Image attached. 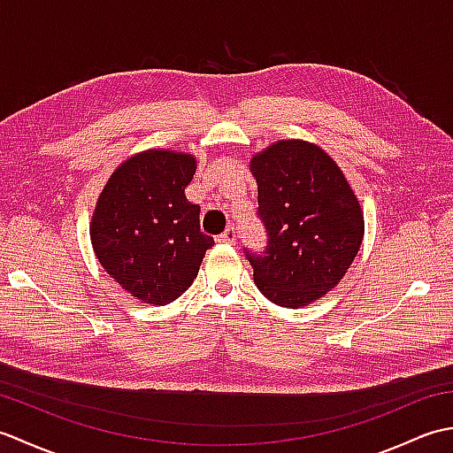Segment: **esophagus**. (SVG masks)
Wrapping results in <instances>:
<instances>
[{"label": "esophagus", "instance_id": "esophagus-1", "mask_svg": "<svg viewBox=\"0 0 453 453\" xmlns=\"http://www.w3.org/2000/svg\"><path fill=\"white\" fill-rule=\"evenodd\" d=\"M235 239H237V229H235V227H227L226 232L218 237V242H219V243L234 245V243H235Z\"/></svg>", "mask_w": 453, "mask_h": 453}]
</instances>
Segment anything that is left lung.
Masks as SVG:
<instances>
[{
    "label": "left lung",
    "instance_id": "left-lung-1",
    "mask_svg": "<svg viewBox=\"0 0 453 453\" xmlns=\"http://www.w3.org/2000/svg\"><path fill=\"white\" fill-rule=\"evenodd\" d=\"M268 242L247 253L258 290L280 307L310 305L342 280L364 239V210L317 143L278 140L249 163Z\"/></svg>",
    "mask_w": 453,
    "mask_h": 453
}]
</instances>
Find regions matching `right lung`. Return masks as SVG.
Wrapping results in <instances>:
<instances>
[{
    "label": "right lung",
    "mask_w": 453,
    "mask_h": 453,
    "mask_svg": "<svg viewBox=\"0 0 453 453\" xmlns=\"http://www.w3.org/2000/svg\"><path fill=\"white\" fill-rule=\"evenodd\" d=\"M196 157L175 150L134 153L104 182L89 221L95 257L134 300L165 305L195 282L214 239L185 196Z\"/></svg>",
    "instance_id": "1"
}]
</instances>
